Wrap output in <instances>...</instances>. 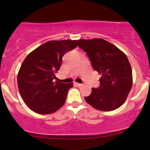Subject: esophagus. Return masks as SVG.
Here are the masks:
<instances>
[{
  "label": "esophagus",
  "instance_id": "esophagus-1",
  "mask_svg": "<svg viewBox=\"0 0 150 150\" xmlns=\"http://www.w3.org/2000/svg\"><path fill=\"white\" fill-rule=\"evenodd\" d=\"M75 84L77 86H78V87H81V86H83L82 84H79V83H75Z\"/></svg>",
  "mask_w": 150,
  "mask_h": 150
}]
</instances>
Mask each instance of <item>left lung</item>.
I'll list each match as a JSON object with an SVG mask.
<instances>
[{"label":"left lung","instance_id":"left-lung-1","mask_svg":"<svg viewBox=\"0 0 150 150\" xmlns=\"http://www.w3.org/2000/svg\"><path fill=\"white\" fill-rule=\"evenodd\" d=\"M77 45L86 53L93 69L102 75L100 86L92 88L85 100L100 111H113L120 107L133 83L132 67L126 54L102 39H79Z\"/></svg>","mask_w":150,"mask_h":150}]
</instances>
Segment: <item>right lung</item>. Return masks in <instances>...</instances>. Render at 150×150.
Masks as SVG:
<instances>
[{"instance_id": "1", "label": "right lung", "mask_w": 150, "mask_h": 150, "mask_svg": "<svg viewBox=\"0 0 150 150\" xmlns=\"http://www.w3.org/2000/svg\"><path fill=\"white\" fill-rule=\"evenodd\" d=\"M76 40L49 41L26 57L17 76L20 94L28 107L39 114H50L65 103L73 83L55 81L62 57L77 47Z\"/></svg>"}]
</instances>
